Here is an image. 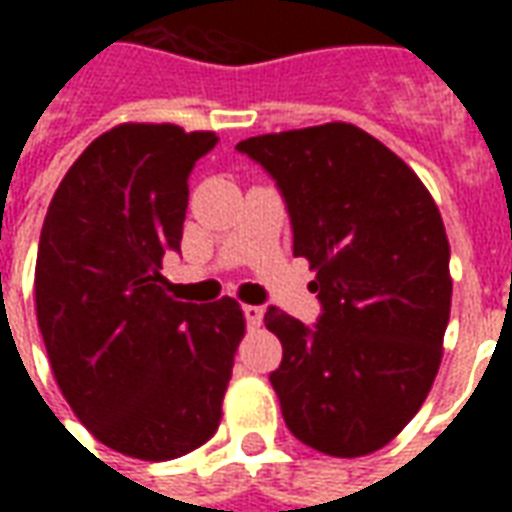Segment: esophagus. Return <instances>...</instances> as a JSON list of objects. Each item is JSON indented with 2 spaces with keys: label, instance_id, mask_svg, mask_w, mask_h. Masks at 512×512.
I'll return each mask as SVG.
<instances>
[{
  "label": "esophagus",
  "instance_id": "1",
  "mask_svg": "<svg viewBox=\"0 0 512 512\" xmlns=\"http://www.w3.org/2000/svg\"><path fill=\"white\" fill-rule=\"evenodd\" d=\"M244 318H246V326H260L263 323V307H257V304H244Z\"/></svg>",
  "mask_w": 512,
  "mask_h": 512
}]
</instances>
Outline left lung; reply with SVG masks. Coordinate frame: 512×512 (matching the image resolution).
I'll return each instance as SVG.
<instances>
[{
  "mask_svg": "<svg viewBox=\"0 0 512 512\" xmlns=\"http://www.w3.org/2000/svg\"><path fill=\"white\" fill-rule=\"evenodd\" d=\"M288 205L318 323L268 307L282 343L271 373L282 417L334 458L381 450L425 403L450 321V244L436 202L403 158L351 123L249 136Z\"/></svg>",
  "mask_w": 512,
  "mask_h": 512,
  "instance_id": "obj_1",
  "label": "left lung"
}]
</instances>
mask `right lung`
Masks as SVG:
<instances>
[{"mask_svg": "<svg viewBox=\"0 0 512 512\" xmlns=\"http://www.w3.org/2000/svg\"><path fill=\"white\" fill-rule=\"evenodd\" d=\"M216 142L169 123L112 128L73 161L40 230L35 310L54 378L95 439L142 461L216 433L244 337L238 301H178L158 274Z\"/></svg>", "mask_w": 512, "mask_h": 512, "instance_id": "1", "label": "right lung"}]
</instances>
